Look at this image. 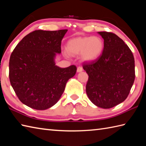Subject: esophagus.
Listing matches in <instances>:
<instances>
[{
  "mask_svg": "<svg viewBox=\"0 0 146 146\" xmlns=\"http://www.w3.org/2000/svg\"><path fill=\"white\" fill-rule=\"evenodd\" d=\"M83 71V68L82 66H78L77 68V72L79 73V72H81V71Z\"/></svg>",
  "mask_w": 146,
  "mask_h": 146,
  "instance_id": "1",
  "label": "esophagus"
}]
</instances>
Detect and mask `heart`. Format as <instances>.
Wrapping results in <instances>:
<instances>
[{
    "instance_id": "heart-1",
    "label": "heart",
    "mask_w": 146,
    "mask_h": 146,
    "mask_svg": "<svg viewBox=\"0 0 146 146\" xmlns=\"http://www.w3.org/2000/svg\"><path fill=\"white\" fill-rule=\"evenodd\" d=\"M104 41L101 37L80 36L70 40L67 43L66 49L71 56L81 54V58L85 61H95L101 55L104 50Z\"/></svg>"
}]
</instances>
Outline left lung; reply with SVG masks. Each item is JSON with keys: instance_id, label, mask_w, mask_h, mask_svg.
<instances>
[{"instance_id": "8db88e82", "label": "left lung", "mask_w": 146, "mask_h": 146, "mask_svg": "<svg viewBox=\"0 0 146 146\" xmlns=\"http://www.w3.org/2000/svg\"><path fill=\"white\" fill-rule=\"evenodd\" d=\"M104 50L99 58L85 62L88 75L86 92L98 107L109 109L123 102L135 80V61L132 51L115 33L99 31Z\"/></svg>"}]
</instances>
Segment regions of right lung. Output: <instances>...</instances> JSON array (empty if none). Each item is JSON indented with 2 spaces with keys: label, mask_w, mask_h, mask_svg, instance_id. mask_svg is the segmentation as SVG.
Here are the masks:
<instances>
[{
  "label": "right lung",
  "mask_w": 146,
  "mask_h": 146,
  "mask_svg": "<svg viewBox=\"0 0 146 146\" xmlns=\"http://www.w3.org/2000/svg\"><path fill=\"white\" fill-rule=\"evenodd\" d=\"M67 31H32L11 54L9 75L11 86L27 106L37 110L53 106L64 92L68 80L76 74V66L62 68L55 63Z\"/></svg>",
  "instance_id": "1"
}]
</instances>
